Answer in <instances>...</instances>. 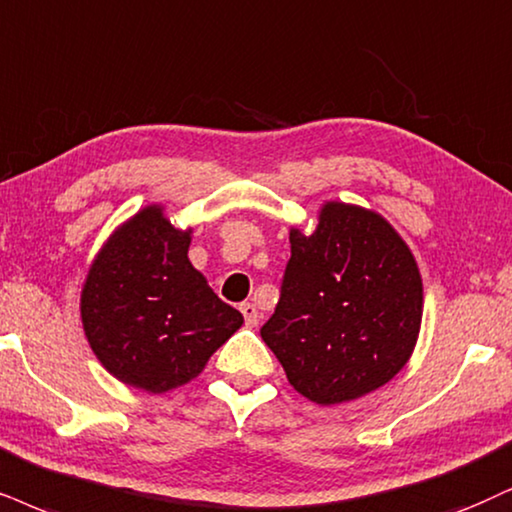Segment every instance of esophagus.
I'll return each instance as SVG.
<instances>
[{
	"instance_id": "obj_1",
	"label": "esophagus",
	"mask_w": 512,
	"mask_h": 512,
	"mask_svg": "<svg viewBox=\"0 0 512 512\" xmlns=\"http://www.w3.org/2000/svg\"><path fill=\"white\" fill-rule=\"evenodd\" d=\"M239 311H242L246 325H249V327H256L258 325V318H261V313H258L256 304H249V301H244V304L239 306Z\"/></svg>"
}]
</instances>
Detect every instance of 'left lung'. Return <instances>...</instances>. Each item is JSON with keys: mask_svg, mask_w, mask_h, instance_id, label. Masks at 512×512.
Instances as JSON below:
<instances>
[{"mask_svg": "<svg viewBox=\"0 0 512 512\" xmlns=\"http://www.w3.org/2000/svg\"><path fill=\"white\" fill-rule=\"evenodd\" d=\"M275 313L261 327L296 391L323 406L387 384L413 351L422 280L394 227L358 206L327 204L315 232H289Z\"/></svg>", "mask_w": 512, "mask_h": 512, "instance_id": "obj_1", "label": "left lung"}]
</instances>
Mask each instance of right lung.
Here are the masks:
<instances>
[{"instance_id": "1", "label": "right lung", "mask_w": 512, "mask_h": 512, "mask_svg": "<svg viewBox=\"0 0 512 512\" xmlns=\"http://www.w3.org/2000/svg\"><path fill=\"white\" fill-rule=\"evenodd\" d=\"M187 249L189 232L151 206L109 239L87 275V342L130 387L161 394L189 382L244 323L192 268Z\"/></svg>"}]
</instances>
